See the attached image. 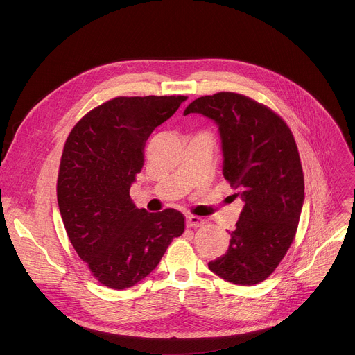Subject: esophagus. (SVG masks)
Here are the masks:
<instances>
[{
	"instance_id": "obj_1",
	"label": "esophagus",
	"mask_w": 355,
	"mask_h": 355,
	"mask_svg": "<svg viewBox=\"0 0 355 355\" xmlns=\"http://www.w3.org/2000/svg\"><path fill=\"white\" fill-rule=\"evenodd\" d=\"M205 223H207L205 219H202L199 216H195V215L187 216V226L188 227H200V226H204Z\"/></svg>"
}]
</instances>
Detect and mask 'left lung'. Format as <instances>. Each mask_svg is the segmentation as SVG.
<instances>
[{"label":"left lung","instance_id":"obj_1","mask_svg":"<svg viewBox=\"0 0 355 355\" xmlns=\"http://www.w3.org/2000/svg\"><path fill=\"white\" fill-rule=\"evenodd\" d=\"M188 114H202L219 126L223 177L244 202L227 251L208 267L236 285L263 282L291 247L305 199L293 135L272 110L236 92L200 96L187 107Z\"/></svg>","mask_w":355,"mask_h":355}]
</instances>
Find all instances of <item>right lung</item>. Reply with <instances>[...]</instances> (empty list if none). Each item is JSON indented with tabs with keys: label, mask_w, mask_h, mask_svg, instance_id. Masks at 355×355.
<instances>
[{
	"label": "right lung",
	"mask_w": 355,
	"mask_h": 355,
	"mask_svg": "<svg viewBox=\"0 0 355 355\" xmlns=\"http://www.w3.org/2000/svg\"><path fill=\"white\" fill-rule=\"evenodd\" d=\"M187 96H116L91 110L71 129L58 177V204L67 236L92 277L125 289L160 263L184 233L180 211L148 214L130 199L143 168L146 140Z\"/></svg>",
	"instance_id": "right-lung-1"
}]
</instances>
